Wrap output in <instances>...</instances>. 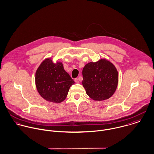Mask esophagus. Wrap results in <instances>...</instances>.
Wrapping results in <instances>:
<instances>
[{"label":"esophagus","instance_id":"esophagus-1","mask_svg":"<svg viewBox=\"0 0 154 154\" xmlns=\"http://www.w3.org/2000/svg\"><path fill=\"white\" fill-rule=\"evenodd\" d=\"M75 82L76 83H79V79H78V78H75Z\"/></svg>","mask_w":154,"mask_h":154}]
</instances>
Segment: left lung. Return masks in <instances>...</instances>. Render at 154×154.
Instances as JSON below:
<instances>
[{
	"mask_svg": "<svg viewBox=\"0 0 154 154\" xmlns=\"http://www.w3.org/2000/svg\"><path fill=\"white\" fill-rule=\"evenodd\" d=\"M82 85L88 96L94 100L109 99L116 90L118 72L110 62L101 59L90 62L82 70Z\"/></svg>",
	"mask_w": 154,
	"mask_h": 154,
	"instance_id": "1",
	"label": "left lung"
}]
</instances>
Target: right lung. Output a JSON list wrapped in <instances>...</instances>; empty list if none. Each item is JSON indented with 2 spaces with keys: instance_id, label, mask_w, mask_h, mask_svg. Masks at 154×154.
Returning <instances> with one entry per match:
<instances>
[{
  "instance_id": "right-lung-1",
  "label": "right lung",
  "mask_w": 154,
  "mask_h": 154,
  "mask_svg": "<svg viewBox=\"0 0 154 154\" xmlns=\"http://www.w3.org/2000/svg\"><path fill=\"white\" fill-rule=\"evenodd\" d=\"M74 81L64 70L62 63H53L47 59L35 73V85L38 93L44 100L59 103L65 100Z\"/></svg>"
}]
</instances>
